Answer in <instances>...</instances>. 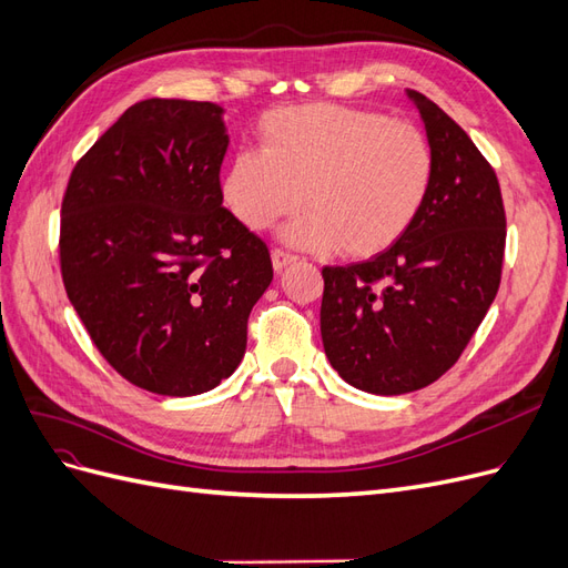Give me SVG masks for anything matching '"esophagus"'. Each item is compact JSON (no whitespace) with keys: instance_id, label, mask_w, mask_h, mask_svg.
<instances>
[{"instance_id":"1","label":"esophagus","mask_w":568,"mask_h":568,"mask_svg":"<svg viewBox=\"0 0 568 568\" xmlns=\"http://www.w3.org/2000/svg\"><path fill=\"white\" fill-rule=\"evenodd\" d=\"M294 261H296V255H291V253L282 251V248H274L272 251V267L277 270V272H282L286 265H291Z\"/></svg>"}]
</instances>
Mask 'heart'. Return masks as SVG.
Returning <instances> with one entry per match:
<instances>
[{
  "label": "heart",
  "instance_id": "b5f03b06",
  "mask_svg": "<svg viewBox=\"0 0 568 568\" xmlns=\"http://www.w3.org/2000/svg\"><path fill=\"white\" fill-rule=\"evenodd\" d=\"M436 149L407 120L334 104L272 111L261 151H242L222 178L234 217L251 232L294 215L286 242L372 257L400 242L432 196Z\"/></svg>",
  "mask_w": 568,
  "mask_h": 568
}]
</instances>
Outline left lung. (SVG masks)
Here are the masks:
<instances>
[{
	"label": "left lung",
	"instance_id": "left-lung-1",
	"mask_svg": "<svg viewBox=\"0 0 568 568\" xmlns=\"http://www.w3.org/2000/svg\"><path fill=\"white\" fill-rule=\"evenodd\" d=\"M436 149V180L400 242L365 263L322 267L320 329L351 386L400 395L448 372L495 301L507 217L500 182L455 120L409 92Z\"/></svg>",
	"mask_w": 568,
	"mask_h": 568
}]
</instances>
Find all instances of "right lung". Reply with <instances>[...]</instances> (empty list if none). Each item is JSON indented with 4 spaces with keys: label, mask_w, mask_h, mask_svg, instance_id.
I'll list each match as a JSON object with an SVG mask.
<instances>
[{
    "label": "right lung",
    "mask_w": 568,
    "mask_h": 568,
    "mask_svg": "<svg viewBox=\"0 0 568 568\" xmlns=\"http://www.w3.org/2000/svg\"><path fill=\"white\" fill-rule=\"evenodd\" d=\"M230 136L211 101H136L75 163L61 203L68 301L106 363L159 395L239 367L272 282L267 244L222 205Z\"/></svg>",
    "instance_id": "add662e5"
}]
</instances>
